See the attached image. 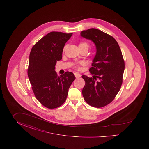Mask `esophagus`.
Segmentation results:
<instances>
[{
	"mask_svg": "<svg viewBox=\"0 0 149 149\" xmlns=\"http://www.w3.org/2000/svg\"><path fill=\"white\" fill-rule=\"evenodd\" d=\"M74 75H75V77L76 78H79L81 77V75L79 74V73H77V72H75V73H74Z\"/></svg>",
	"mask_w": 149,
	"mask_h": 149,
	"instance_id": "34e87169",
	"label": "esophagus"
}]
</instances>
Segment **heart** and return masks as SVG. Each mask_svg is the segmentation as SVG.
Returning <instances> with one entry per match:
<instances>
[{
  "label": "heart",
  "instance_id": "1",
  "mask_svg": "<svg viewBox=\"0 0 149 149\" xmlns=\"http://www.w3.org/2000/svg\"><path fill=\"white\" fill-rule=\"evenodd\" d=\"M78 47H79V49L80 51L81 50H85L86 52L89 49V48L90 47V44L88 42L86 41H81L79 43V45H78ZM66 45H65L63 48V52H64L65 50H66ZM83 63L82 62H78L77 63L74 65V68L78 70L80 69L81 68V66L83 65Z\"/></svg>",
  "mask_w": 149,
  "mask_h": 149
}]
</instances>
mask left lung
I'll use <instances>...</instances> for the list:
<instances>
[{
  "mask_svg": "<svg viewBox=\"0 0 149 149\" xmlns=\"http://www.w3.org/2000/svg\"><path fill=\"white\" fill-rule=\"evenodd\" d=\"M81 36L91 40L97 48L89 69L93 77L82 75L85 83L83 95L89 105L102 108L111 103L120 90L125 61L118 43L112 36L96 29L83 31Z\"/></svg>",
  "mask_w": 149,
  "mask_h": 149,
  "instance_id": "8db88e82",
  "label": "left lung"
}]
</instances>
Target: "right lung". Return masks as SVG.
Listing matches in <instances>:
<instances>
[{"instance_id": "add662e5", "label": "right lung", "mask_w": 149, "mask_h": 149, "mask_svg": "<svg viewBox=\"0 0 149 149\" xmlns=\"http://www.w3.org/2000/svg\"><path fill=\"white\" fill-rule=\"evenodd\" d=\"M72 35L50 32L36 43L29 54L27 73L32 91L36 99L49 109L64 104L69 88L75 79L70 71L58 77L55 71L57 61L62 58L65 43Z\"/></svg>"}]
</instances>
